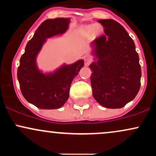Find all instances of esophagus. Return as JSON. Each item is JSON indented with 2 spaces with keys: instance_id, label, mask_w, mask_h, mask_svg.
<instances>
[{
  "instance_id": "obj_1",
  "label": "esophagus",
  "mask_w": 156,
  "mask_h": 156,
  "mask_svg": "<svg viewBox=\"0 0 156 156\" xmlns=\"http://www.w3.org/2000/svg\"><path fill=\"white\" fill-rule=\"evenodd\" d=\"M91 62V60L89 59L88 58H85V59H84V64H85V66H89V64H90Z\"/></svg>"
}]
</instances>
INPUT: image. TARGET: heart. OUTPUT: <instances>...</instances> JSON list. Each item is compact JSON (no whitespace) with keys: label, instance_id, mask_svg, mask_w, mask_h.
<instances>
[{"label":"heart","instance_id":"heart-1","mask_svg":"<svg viewBox=\"0 0 156 156\" xmlns=\"http://www.w3.org/2000/svg\"><path fill=\"white\" fill-rule=\"evenodd\" d=\"M103 28L99 24H87L82 26L79 29L80 34L83 38H89L93 35L94 37L99 36L103 32Z\"/></svg>","mask_w":156,"mask_h":156}]
</instances>
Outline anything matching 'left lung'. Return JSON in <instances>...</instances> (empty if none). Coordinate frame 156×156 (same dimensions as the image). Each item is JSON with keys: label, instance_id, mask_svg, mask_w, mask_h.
Instances as JSON below:
<instances>
[{"label": "left lung", "instance_id": "1", "mask_svg": "<svg viewBox=\"0 0 156 156\" xmlns=\"http://www.w3.org/2000/svg\"><path fill=\"white\" fill-rule=\"evenodd\" d=\"M105 35L91 42L93 62L89 65L92 94L108 108H120L135 98L141 70L133 40L125 28L112 19L98 20Z\"/></svg>", "mask_w": 156, "mask_h": 156}]
</instances>
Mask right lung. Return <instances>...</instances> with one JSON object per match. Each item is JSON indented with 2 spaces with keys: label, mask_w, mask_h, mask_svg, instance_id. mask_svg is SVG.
<instances>
[{
  "label": "right lung",
  "mask_w": 156,
  "mask_h": 156,
  "mask_svg": "<svg viewBox=\"0 0 156 156\" xmlns=\"http://www.w3.org/2000/svg\"><path fill=\"white\" fill-rule=\"evenodd\" d=\"M70 18L48 19L38 27L26 44L20 60L17 79L23 97L28 103L41 109L62 107L69 98L73 78L83 67L84 61L64 63L53 72L43 73L39 69L37 58L47 39L62 35L68 29Z\"/></svg>",
  "instance_id": "1"
}]
</instances>
